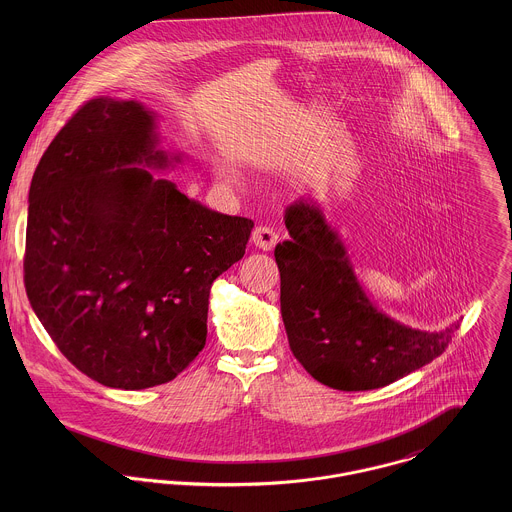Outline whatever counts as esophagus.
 Returning <instances> with one entry per match:
<instances>
[{"label": "esophagus", "instance_id": "1", "mask_svg": "<svg viewBox=\"0 0 512 512\" xmlns=\"http://www.w3.org/2000/svg\"><path fill=\"white\" fill-rule=\"evenodd\" d=\"M252 242L260 250H272L278 242V232L270 226H256L252 232Z\"/></svg>", "mask_w": 512, "mask_h": 512}]
</instances>
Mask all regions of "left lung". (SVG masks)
Masks as SVG:
<instances>
[{
	"mask_svg": "<svg viewBox=\"0 0 512 512\" xmlns=\"http://www.w3.org/2000/svg\"><path fill=\"white\" fill-rule=\"evenodd\" d=\"M290 240L276 246L280 303L293 357L335 390L382 388L439 357L459 325L420 331L378 311L321 209H286Z\"/></svg>",
	"mask_w": 512,
	"mask_h": 512,
	"instance_id": "obj_1",
	"label": "left lung"
}]
</instances>
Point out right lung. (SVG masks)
I'll return each instance as SVG.
<instances>
[{
    "mask_svg": "<svg viewBox=\"0 0 512 512\" xmlns=\"http://www.w3.org/2000/svg\"><path fill=\"white\" fill-rule=\"evenodd\" d=\"M173 161L153 112L100 96L74 112L33 173L27 297L59 351L110 388L165 384L195 361L211 286L254 228L146 169Z\"/></svg>",
    "mask_w": 512,
    "mask_h": 512,
    "instance_id": "right-lung-1",
    "label": "right lung"
}]
</instances>
